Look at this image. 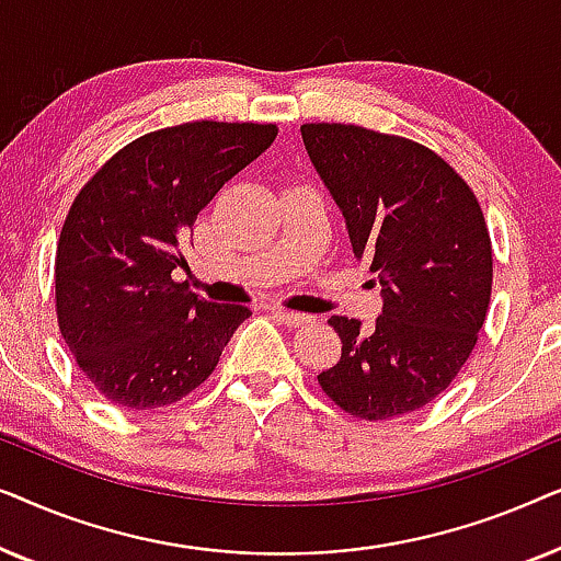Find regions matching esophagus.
<instances>
[{"label": "esophagus", "instance_id": "34e87169", "mask_svg": "<svg viewBox=\"0 0 561 561\" xmlns=\"http://www.w3.org/2000/svg\"><path fill=\"white\" fill-rule=\"evenodd\" d=\"M271 311H273V317L278 319V321H283V324H286V327H298V324H304V321H306V313L283 309V306H273Z\"/></svg>", "mask_w": 561, "mask_h": 561}]
</instances>
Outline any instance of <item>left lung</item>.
<instances>
[{
  "instance_id": "obj_1",
  "label": "left lung",
  "mask_w": 561,
  "mask_h": 561,
  "mask_svg": "<svg viewBox=\"0 0 561 561\" xmlns=\"http://www.w3.org/2000/svg\"><path fill=\"white\" fill-rule=\"evenodd\" d=\"M311 165L352 252L380 283L373 329L332 317L340 363L324 393L355 419L424 409L455 380L485 321L493 248L470 186L424 145L355 125H304Z\"/></svg>"
}]
</instances>
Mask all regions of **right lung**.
I'll use <instances>...</instances> for the list:
<instances>
[{"instance_id":"1","label":"right lung","mask_w":561,"mask_h":561,"mask_svg":"<svg viewBox=\"0 0 561 561\" xmlns=\"http://www.w3.org/2000/svg\"><path fill=\"white\" fill-rule=\"evenodd\" d=\"M278 129L186 122L137 137L106 160L68 211L56 252L60 334L112 403L163 409L202 386L242 304H209L171 273L198 211L271 148Z\"/></svg>"}]
</instances>
